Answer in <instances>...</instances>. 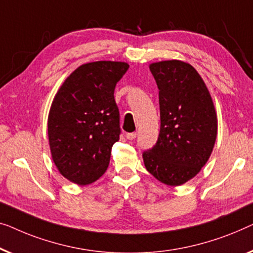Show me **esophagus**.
Listing matches in <instances>:
<instances>
[{"mask_svg":"<svg viewBox=\"0 0 253 253\" xmlns=\"http://www.w3.org/2000/svg\"><path fill=\"white\" fill-rule=\"evenodd\" d=\"M136 133H135V131H133V133H127L126 134V137L128 138V140H134L135 137H136Z\"/></svg>","mask_w":253,"mask_h":253,"instance_id":"obj_1","label":"esophagus"}]
</instances>
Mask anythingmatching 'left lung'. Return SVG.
I'll return each mask as SVG.
<instances>
[{
	"instance_id": "obj_1",
	"label": "left lung",
	"mask_w": 253,
	"mask_h": 253,
	"mask_svg": "<svg viewBox=\"0 0 253 253\" xmlns=\"http://www.w3.org/2000/svg\"><path fill=\"white\" fill-rule=\"evenodd\" d=\"M159 89L161 130L143 152L148 172L167 186L193 179L209 161L218 130L211 95L198 72L181 60L150 64Z\"/></svg>"
}]
</instances>
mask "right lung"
Listing matches in <instances>:
<instances>
[{
    "label": "right lung",
    "instance_id": "1",
    "mask_svg": "<svg viewBox=\"0 0 253 253\" xmlns=\"http://www.w3.org/2000/svg\"><path fill=\"white\" fill-rule=\"evenodd\" d=\"M128 67L110 60L84 64L52 101L48 117L52 161L71 182L89 184L108 169L111 148L122 133L115 88Z\"/></svg>",
    "mask_w": 253,
    "mask_h": 253
}]
</instances>
